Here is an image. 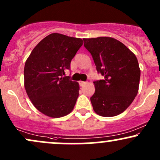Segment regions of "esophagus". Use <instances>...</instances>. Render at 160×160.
I'll use <instances>...</instances> for the list:
<instances>
[{"label": "esophagus", "mask_w": 160, "mask_h": 160, "mask_svg": "<svg viewBox=\"0 0 160 160\" xmlns=\"http://www.w3.org/2000/svg\"><path fill=\"white\" fill-rule=\"evenodd\" d=\"M86 83V82H84V81H80V82H79V84H80V86H83Z\"/></svg>", "instance_id": "obj_1"}]
</instances>
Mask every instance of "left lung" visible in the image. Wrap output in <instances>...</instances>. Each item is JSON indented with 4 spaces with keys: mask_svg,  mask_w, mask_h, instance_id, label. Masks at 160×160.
<instances>
[{
    "mask_svg": "<svg viewBox=\"0 0 160 160\" xmlns=\"http://www.w3.org/2000/svg\"><path fill=\"white\" fill-rule=\"evenodd\" d=\"M96 70L104 80L93 82L90 98L93 110L102 117H114L127 109L138 94L141 70L135 55L119 40L110 37L84 38Z\"/></svg>",
    "mask_w": 160,
    "mask_h": 160,
    "instance_id": "obj_1",
    "label": "left lung"
}]
</instances>
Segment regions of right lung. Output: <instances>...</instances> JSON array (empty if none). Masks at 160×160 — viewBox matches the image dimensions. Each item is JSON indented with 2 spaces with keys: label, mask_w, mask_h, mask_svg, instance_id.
I'll list each match as a JSON object with an SVG mask.
<instances>
[{
  "label": "right lung",
  "mask_w": 160,
  "mask_h": 160,
  "mask_svg": "<svg viewBox=\"0 0 160 160\" xmlns=\"http://www.w3.org/2000/svg\"><path fill=\"white\" fill-rule=\"evenodd\" d=\"M82 40L52 33L33 49L24 68V85L33 105L46 116L64 117L74 109L80 86L69 77L71 62Z\"/></svg>",
  "instance_id": "obj_1"
}]
</instances>
